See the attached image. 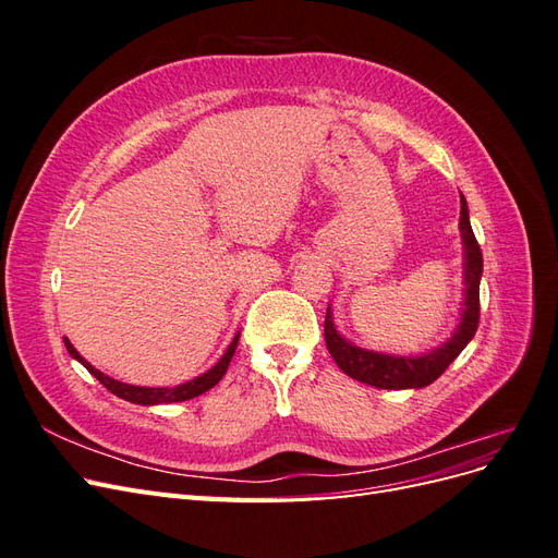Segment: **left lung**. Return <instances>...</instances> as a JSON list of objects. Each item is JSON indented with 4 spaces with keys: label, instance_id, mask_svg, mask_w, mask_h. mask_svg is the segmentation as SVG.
Wrapping results in <instances>:
<instances>
[{
    "label": "left lung",
    "instance_id": "8db88e82",
    "mask_svg": "<svg viewBox=\"0 0 558 558\" xmlns=\"http://www.w3.org/2000/svg\"><path fill=\"white\" fill-rule=\"evenodd\" d=\"M461 293L456 302V314L449 320V330L442 342L418 351H384L365 347L353 340L342 328L337 312L328 305L326 314V347L335 363L351 379L375 388H424L440 377L449 363L475 337L480 324V279H482V251L470 228L468 202L461 195Z\"/></svg>",
    "mask_w": 558,
    "mask_h": 558
}]
</instances>
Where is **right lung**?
Returning a JSON list of instances; mask_svg holds the SVG:
<instances>
[{
    "mask_svg": "<svg viewBox=\"0 0 558 558\" xmlns=\"http://www.w3.org/2000/svg\"><path fill=\"white\" fill-rule=\"evenodd\" d=\"M238 342H240V332L232 337V342L221 353V359H218L211 367H207L205 373H199L191 379L177 381V384H165V381H148V379H142V377L132 379V375L116 377L113 373H107V369H99L88 359H83L81 353L76 351V347L64 337V347H66V351H70L72 359H76L95 379H99V384H105V388H109L113 396L123 398L128 402H134V404L183 402V400H191L195 396H202L205 391H209V388H214L218 381L223 379L226 369L230 365V359L234 356V349H238Z\"/></svg>",
    "mask_w": 558,
    "mask_h": 558,
    "instance_id": "1",
    "label": "right lung"
}]
</instances>
